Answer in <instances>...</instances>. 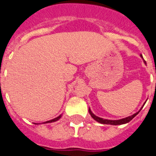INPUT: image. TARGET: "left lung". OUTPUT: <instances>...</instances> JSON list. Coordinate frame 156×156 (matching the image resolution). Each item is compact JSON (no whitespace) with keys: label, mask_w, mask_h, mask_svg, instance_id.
<instances>
[{"label":"left lung","mask_w":156,"mask_h":156,"mask_svg":"<svg viewBox=\"0 0 156 156\" xmlns=\"http://www.w3.org/2000/svg\"><path fill=\"white\" fill-rule=\"evenodd\" d=\"M140 57H141V58L143 59V55H140ZM144 63H145V64H146V62H145V61H144ZM145 104H146V102H145L144 104H143V105L142 106V107H141V108H140V110H139L138 112H136V113H134V114L131 115V116H127V117H126V118L120 119V120H107V119L101 118V117H99V116H96V115H94L93 113H92V111H91V110H90V107H89V109H88V111H89V113H90V116H91L92 118H93L94 120H96L97 122H98V123H102V124H110V125H115V126H116V125H122V124H125V123H129V122L130 121V120H132L133 119L134 117H135V116H136V115L138 114L139 113H140V110H142V108H143V106H144Z\"/></svg>","instance_id":"1"}]
</instances>
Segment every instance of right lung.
<instances>
[{"label": "right lung", "instance_id": "add662e5", "mask_svg": "<svg viewBox=\"0 0 156 156\" xmlns=\"http://www.w3.org/2000/svg\"><path fill=\"white\" fill-rule=\"evenodd\" d=\"M61 117H62V114H61V115H59V116H57V117H55V118L52 119V120H48V121H46V122H43V123H43V124H44V123H53V122H55V121H57V120H59V119L61 118ZM34 124H40V123H34Z\"/></svg>", "mask_w": 156, "mask_h": 156}]
</instances>
